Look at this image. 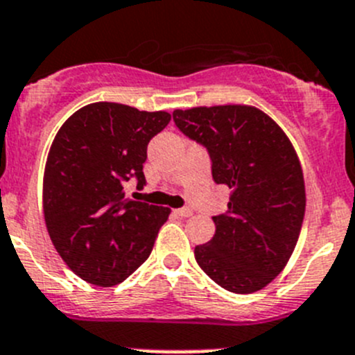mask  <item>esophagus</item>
<instances>
[{"label": "esophagus", "mask_w": 355, "mask_h": 355, "mask_svg": "<svg viewBox=\"0 0 355 355\" xmlns=\"http://www.w3.org/2000/svg\"><path fill=\"white\" fill-rule=\"evenodd\" d=\"M176 214L179 217H189V216H193V210L189 209V207H182V209L176 210Z\"/></svg>", "instance_id": "esophagus-1"}]
</instances>
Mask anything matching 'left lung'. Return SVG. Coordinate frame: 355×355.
<instances>
[{
  "mask_svg": "<svg viewBox=\"0 0 355 355\" xmlns=\"http://www.w3.org/2000/svg\"><path fill=\"white\" fill-rule=\"evenodd\" d=\"M173 119L207 150L214 182L231 189L227 212L212 217V240L195 247L196 262L227 292L264 288L288 262L304 220V176L292 143L271 117L245 105L176 110Z\"/></svg>",
  "mask_w": 355,
  "mask_h": 355,
  "instance_id": "8db88e82",
  "label": "left lung"
}]
</instances>
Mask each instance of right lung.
I'll use <instances>...</instances> for the list:
<instances>
[{
  "label": "right lung",
  "mask_w": 355,
  "mask_h": 355,
  "mask_svg": "<svg viewBox=\"0 0 355 355\" xmlns=\"http://www.w3.org/2000/svg\"><path fill=\"white\" fill-rule=\"evenodd\" d=\"M169 121L167 112L100 101L77 110L55 136L44 220L60 257L84 282L119 285L148 259L171 210L125 198L124 184H146V148Z\"/></svg>",
  "instance_id": "obj_1"
}]
</instances>
